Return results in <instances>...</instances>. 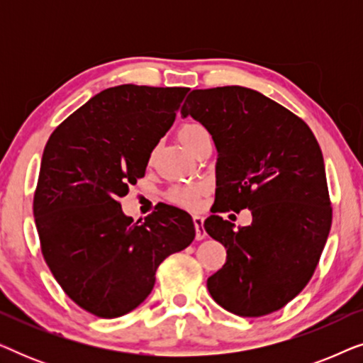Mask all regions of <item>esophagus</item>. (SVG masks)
Wrapping results in <instances>:
<instances>
[{
  "instance_id": "1",
  "label": "esophagus",
  "mask_w": 363,
  "mask_h": 363,
  "mask_svg": "<svg viewBox=\"0 0 363 363\" xmlns=\"http://www.w3.org/2000/svg\"><path fill=\"white\" fill-rule=\"evenodd\" d=\"M193 223H195L196 240H198V241L205 240V238H206L208 235H206V231L203 230V216H201V215H195V216H193Z\"/></svg>"
}]
</instances>
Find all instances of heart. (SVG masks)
I'll list each match as a JSON object with an SVG mask.
<instances>
[{"label": "heart", "mask_w": 363, "mask_h": 363, "mask_svg": "<svg viewBox=\"0 0 363 363\" xmlns=\"http://www.w3.org/2000/svg\"><path fill=\"white\" fill-rule=\"evenodd\" d=\"M208 135L205 128H203L200 123H183V125L178 128V138L185 145L188 150H193V147L196 145L198 140L201 137ZM201 188L196 185H183V186H175L170 191V200L178 203L182 206L193 208L196 205L198 196H200Z\"/></svg>", "instance_id": "b5f03b06"}]
</instances>
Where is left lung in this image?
Segmentation results:
<instances>
[{"instance_id": "1", "label": "left lung", "mask_w": 363, "mask_h": 363, "mask_svg": "<svg viewBox=\"0 0 363 363\" xmlns=\"http://www.w3.org/2000/svg\"><path fill=\"white\" fill-rule=\"evenodd\" d=\"M182 116L200 122L218 152L216 200L205 230L228 256L208 277V291L241 317L279 311L314 274L332 225L314 133L287 108L241 86L195 89ZM246 207L253 215L247 227L217 215Z\"/></svg>"}]
</instances>
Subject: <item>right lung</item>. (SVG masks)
I'll use <instances>...</instances> for the list:
<instances>
[{"instance_id":"1","label":"right lung","mask_w":363,"mask_h":363,"mask_svg":"<svg viewBox=\"0 0 363 363\" xmlns=\"http://www.w3.org/2000/svg\"><path fill=\"white\" fill-rule=\"evenodd\" d=\"M186 92L108 87L44 147L33 208L43 256L64 292L94 315L113 319L140 306L160 262L195 240L191 216L180 208L165 205L135 223L121 206Z\"/></svg>"}]
</instances>
